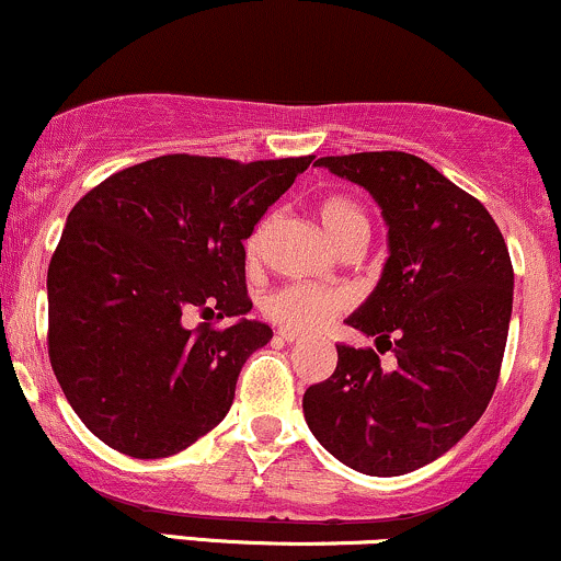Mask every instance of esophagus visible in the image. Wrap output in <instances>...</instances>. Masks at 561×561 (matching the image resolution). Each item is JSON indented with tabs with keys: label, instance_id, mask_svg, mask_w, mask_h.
<instances>
[{
	"label": "esophagus",
	"instance_id": "1",
	"mask_svg": "<svg viewBox=\"0 0 561 561\" xmlns=\"http://www.w3.org/2000/svg\"><path fill=\"white\" fill-rule=\"evenodd\" d=\"M276 334H279V337L285 340V343H298V340H302V334H300V332H295V330H287V327H282V330L276 332Z\"/></svg>",
	"mask_w": 561,
	"mask_h": 561
}]
</instances>
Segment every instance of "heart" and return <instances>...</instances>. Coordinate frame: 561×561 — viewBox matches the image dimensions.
I'll return each mask as SVG.
<instances>
[{"instance_id":"heart-1","label":"heart","mask_w":561,"mask_h":561,"mask_svg":"<svg viewBox=\"0 0 561 561\" xmlns=\"http://www.w3.org/2000/svg\"><path fill=\"white\" fill-rule=\"evenodd\" d=\"M317 214L327 237L337 244L340 250L353 242L369 240V216L364 214L362 205L347 195H327L317 203ZM263 231L255 229L244 242V253L248 261H255L261 253ZM345 295L332 293L324 287L311 285H287L272 293L263 302V311L272 317L276 324L287 327V330L313 332L330 321L334 313L345 308Z\"/></svg>"}]
</instances>
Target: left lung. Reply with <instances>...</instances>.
Here are the masks:
<instances>
[{"instance_id":"obj_1","label":"left lung","mask_w":561,"mask_h":561,"mask_svg":"<svg viewBox=\"0 0 561 561\" xmlns=\"http://www.w3.org/2000/svg\"><path fill=\"white\" fill-rule=\"evenodd\" d=\"M364 186L388 224V261L347 327L397 353L337 345V369L302 396L334 459L371 478L414 472L465 437L491 403L512 319L514 268L485 205L409 152L319 158Z\"/></svg>"}]
</instances>
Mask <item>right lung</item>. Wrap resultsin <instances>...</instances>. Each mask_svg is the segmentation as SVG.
Returning a JSON list of instances; mask_svg holds the SVG:
<instances>
[{"instance_id": "obj_1", "label": "right lung", "mask_w": 561, "mask_h": 561, "mask_svg": "<svg viewBox=\"0 0 561 561\" xmlns=\"http://www.w3.org/2000/svg\"><path fill=\"white\" fill-rule=\"evenodd\" d=\"M311 160L163 156L73 205L47 272L49 362L102 443L163 459L229 414L242 364L274 334L244 317L242 242ZM190 310L238 321L190 331Z\"/></svg>"}]
</instances>
